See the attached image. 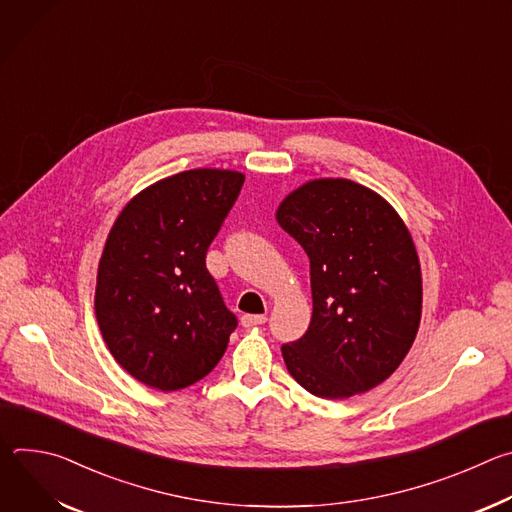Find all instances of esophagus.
<instances>
[{
  "instance_id": "obj_1",
  "label": "esophagus",
  "mask_w": 512,
  "mask_h": 512,
  "mask_svg": "<svg viewBox=\"0 0 512 512\" xmlns=\"http://www.w3.org/2000/svg\"><path fill=\"white\" fill-rule=\"evenodd\" d=\"M267 322V318L265 316H253V314H245V316H241V324L245 326V328H251V326H261V324H265Z\"/></svg>"
}]
</instances>
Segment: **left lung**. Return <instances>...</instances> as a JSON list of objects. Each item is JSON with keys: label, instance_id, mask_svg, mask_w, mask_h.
Instances as JSON below:
<instances>
[{"label": "left lung", "instance_id": "obj_1", "mask_svg": "<svg viewBox=\"0 0 512 512\" xmlns=\"http://www.w3.org/2000/svg\"><path fill=\"white\" fill-rule=\"evenodd\" d=\"M279 227L310 257L312 322L281 346L289 375L322 399L387 381L421 322V265L399 212L375 190L318 178L277 206Z\"/></svg>", "mask_w": 512, "mask_h": 512}]
</instances>
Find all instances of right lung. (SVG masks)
Returning <instances> with one entry per match:
<instances>
[{
    "mask_svg": "<svg viewBox=\"0 0 512 512\" xmlns=\"http://www.w3.org/2000/svg\"><path fill=\"white\" fill-rule=\"evenodd\" d=\"M243 182L235 170H186L137 192L115 218L95 314L109 352L139 383L178 391L223 358L237 318L204 259Z\"/></svg>",
    "mask_w": 512,
    "mask_h": 512,
    "instance_id": "add662e5",
    "label": "right lung"
}]
</instances>
